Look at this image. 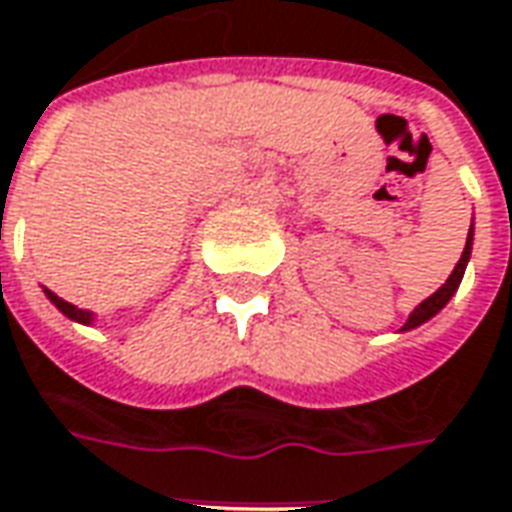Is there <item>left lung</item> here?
Returning <instances> with one entry per match:
<instances>
[{
	"label": "left lung",
	"mask_w": 512,
	"mask_h": 512,
	"mask_svg": "<svg viewBox=\"0 0 512 512\" xmlns=\"http://www.w3.org/2000/svg\"><path fill=\"white\" fill-rule=\"evenodd\" d=\"M470 252H473V223H470V232H467V243H465V252H462V257H459V263L453 266V272H450V277L439 286V289L433 291L428 300H422L419 306H416L411 314H408V320H405V326L399 328V331H411V328H419L422 323H428L431 317H436L439 311L445 309L450 303V297L456 294V289H459V283H462V277H465V269L467 263H470Z\"/></svg>",
	"instance_id": "obj_1"
}]
</instances>
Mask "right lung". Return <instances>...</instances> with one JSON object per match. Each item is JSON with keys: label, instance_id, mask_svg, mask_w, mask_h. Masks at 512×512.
I'll return each mask as SVG.
<instances>
[{"label": "right lung", "instance_id": "obj_1", "mask_svg": "<svg viewBox=\"0 0 512 512\" xmlns=\"http://www.w3.org/2000/svg\"><path fill=\"white\" fill-rule=\"evenodd\" d=\"M45 297L56 306V309L62 311L64 317H70V320H76V323H84V326H93L96 323V314L87 309H79V306H73V303H67V300H62L59 294H53L50 289H45Z\"/></svg>", "mask_w": 512, "mask_h": 512}]
</instances>
